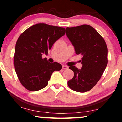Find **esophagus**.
Here are the masks:
<instances>
[{
  "label": "esophagus",
  "mask_w": 122,
  "mask_h": 122,
  "mask_svg": "<svg viewBox=\"0 0 122 122\" xmlns=\"http://www.w3.org/2000/svg\"><path fill=\"white\" fill-rule=\"evenodd\" d=\"M68 68V67L66 65H62V69H64V70H66V69Z\"/></svg>",
  "instance_id": "1"
}]
</instances>
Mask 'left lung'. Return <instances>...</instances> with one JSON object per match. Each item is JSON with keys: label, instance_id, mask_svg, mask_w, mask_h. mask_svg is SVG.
Listing matches in <instances>:
<instances>
[{"label": "left lung", "instance_id": "8db88e82", "mask_svg": "<svg viewBox=\"0 0 122 122\" xmlns=\"http://www.w3.org/2000/svg\"><path fill=\"white\" fill-rule=\"evenodd\" d=\"M66 30L76 54L83 56L81 70L75 66L69 67L74 76L68 81V85L78 92L89 91L99 81L107 66V46L99 33L88 24L66 27Z\"/></svg>", "mask_w": 122, "mask_h": 122}]
</instances>
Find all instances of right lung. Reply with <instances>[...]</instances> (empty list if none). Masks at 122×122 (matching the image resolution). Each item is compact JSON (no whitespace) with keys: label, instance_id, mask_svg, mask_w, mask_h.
Segmentation results:
<instances>
[{"label":"right lung","instance_id":"add662e5","mask_svg":"<svg viewBox=\"0 0 122 122\" xmlns=\"http://www.w3.org/2000/svg\"><path fill=\"white\" fill-rule=\"evenodd\" d=\"M65 29L45 23L32 25L21 33L16 42L14 65L21 85L30 91H37L48 85L52 72L62 65L50 63L42 55L48 54L54 43L63 36Z\"/></svg>","mask_w":122,"mask_h":122}]
</instances>
